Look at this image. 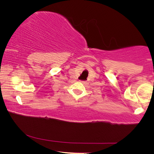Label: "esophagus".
Listing matches in <instances>:
<instances>
[{
	"mask_svg": "<svg viewBox=\"0 0 154 154\" xmlns=\"http://www.w3.org/2000/svg\"><path fill=\"white\" fill-rule=\"evenodd\" d=\"M82 83H86V82L85 81H81Z\"/></svg>",
	"mask_w": 154,
	"mask_h": 154,
	"instance_id": "34e87169",
	"label": "esophagus"
}]
</instances>
